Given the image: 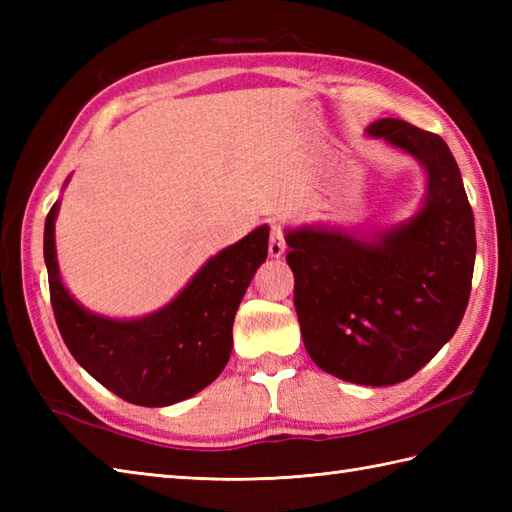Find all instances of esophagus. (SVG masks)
Here are the masks:
<instances>
[{
  "instance_id": "34e87169",
  "label": "esophagus",
  "mask_w": 512,
  "mask_h": 512,
  "mask_svg": "<svg viewBox=\"0 0 512 512\" xmlns=\"http://www.w3.org/2000/svg\"><path fill=\"white\" fill-rule=\"evenodd\" d=\"M268 253L270 257H281L286 253V237H284V226L279 222L270 224V242H268Z\"/></svg>"
}]
</instances>
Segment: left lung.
Returning <instances> with one entry per match:
<instances>
[{
    "instance_id": "1",
    "label": "left lung",
    "mask_w": 512,
    "mask_h": 512,
    "mask_svg": "<svg viewBox=\"0 0 512 512\" xmlns=\"http://www.w3.org/2000/svg\"><path fill=\"white\" fill-rule=\"evenodd\" d=\"M369 136L416 156L429 173L422 211L378 242L321 228L288 233L303 345L323 372L358 385H396L458 330L471 295L475 220L447 143L398 118Z\"/></svg>"
}]
</instances>
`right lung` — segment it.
<instances>
[{
  "label": "right lung",
  "instance_id": "add662e5",
  "mask_svg": "<svg viewBox=\"0 0 512 512\" xmlns=\"http://www.w3.org/2000/svg\"><path fill=\"white\" fill-rule=\"evenodd\" d=\"M52 204L43 231L52 312L85 372L116 396L167 407L211 385L228 363L233 319L255 270L268 255V226L228 246L202 266L167 308L138 321H112L83 310L59 279Z\"/></svg>",
  "mask_w": 512,
  "mask_h": 512
}]
</instances>
